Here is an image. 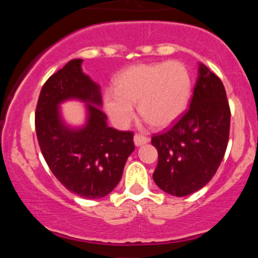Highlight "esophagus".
I'll use <instances>...</instances> for the list:
<instances>
[{"mask_svg":"<svg viewBox=\"0 0 258 258\" xmlns=\"http://www.w3.org/2000/svg\"><path fill=\"white\" fill-rule=\"evenodd\" d=\"M133 141H135L136 147H141V146H144V144H147L148 142H149V138L146 137V136H142V135H135Z\"/></svg>","mask_w":258,"mask_h":258,"instance_id":"1","label":"esophagus"}]
</instances>
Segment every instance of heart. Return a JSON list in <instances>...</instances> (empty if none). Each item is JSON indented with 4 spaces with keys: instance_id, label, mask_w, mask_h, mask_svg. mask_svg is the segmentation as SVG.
Returning a JSON list of instances; mask_svg holds the SVG:
<instances>
[{
    "instance_id": "b5f03b06",
    "label": "heart",
    "mask_w": 258,
    "mask_h": 258,
    "mask_svg": "<svg viewBox=\"0 0 258 258\" xmlns=\"http://www.w3.org/2000/svg\"><path fill=\"white\" fill-rule=\"evenodd\" d=\"M105 91L104 109L111 122L125 128L135 117L133 105L154 128L172 125L185 110L191 94V76L177 60L137 64L122 70Z\"/></svg>"
}]
</instances>
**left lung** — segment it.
Wrapping results in <instances>:
<instances>
[{
  "label": "left lung",
  "instance_id": "left-lung-1",
  "mask_svg": "<svg viewBox=\"0 0 258 258\" xmlns=\"http://www.w3.org/2000/svg\"><path fill=\"white\" fill-rule=\"evenodd\" d=\"M230 109L220 78L199 63L189 110L152 144L159 154L154 182L165 193L186 197L215 176L226 153Z\"/></svg>",
  "mask_w": 258,
  "mask_h": 258
}]
</instances>
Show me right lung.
<instances>
[{
  "mask_svg": "<svg viewBox=\"0 0 258 258\" xmlns=\"http://www.w3.org/2000/svg\"><path fill=\"white\" fill-rule=\"evenodd\" d=\"M73 59L46 81L35 114L38 146L53 174L68 190L85 199L105 197L119 184L126 160L135 150L133 133L108 126L98 84ZM85 103L86 121L73 127L64 122L60 104Z\"/></svg>",
  "mask_w": 258,
  "mask_h": 258,
  "instance_id": "obj_1",
  "label": "right lung"
}]
</instances>
